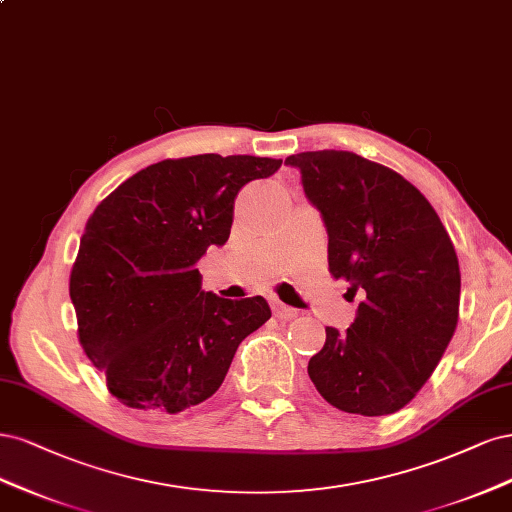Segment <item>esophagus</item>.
Instances as JSON below:
<instances>
[{"label": "esophagus", "instance_id": "1", "mask_svg": "<svg viewBox=\"0 0 512 512\" xmlns=\"http://www.w3.org/2000/svg\"><path fill=\"white\" fill-rule=\"evenodd\" d=\"M270 306H272L274 317H278V319H285V321H289V319H295V317H298V310L291 308V306H287V304H283V302H278V300H272V302H270Z\"/></svg>", "mask_w": 512, "mask_h": 512}]
</instances>
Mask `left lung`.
I'll return each mask as SVG.
<instances>
[{
    "instance_id": "8db88e82",
    "label": "left lung",
    "mask_w": 512,
    "mask_h": 512,
    "mask_svg": "<svg viewBox=\"0 0 512 512\" xmlns=\"http://www.w3.org/2000/svg\"><path fill=\"white\" fill-rule=\"evenodd\" d=\"M298 168L327 229L334 278L361 295L346 332L325 327L308 376L323 398L353 415L404 408L436 370L459 317L453 242L423 193L404 176L349 151H308Z\"/></svg>"
}]
</instances>
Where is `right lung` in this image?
<instances>
[{"label": "right lung", "mask_w": 512, "mask_h": 512, "mask_svg": "<svg viewBox=\"0 0 512 512\" xmlns=\"http://www.w3.org/2000/svg\"><path fill=\"white\" fill-rule=\"evenodd\" d=\"M283 159L193 155L127 178L93 210L70 274L78 340L121 404L176 415L223 383L238 344L272 312L202 291L195 263L223 246L238 191Z\"/></svg>", "instance_id": "right-lung-1"}]
</instances>
